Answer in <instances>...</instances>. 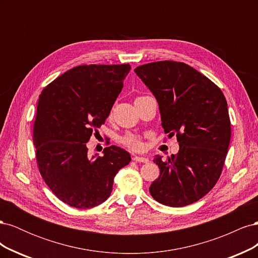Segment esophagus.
Segmentation results:
<instances>
[{
    "label": "esophagus",
    "mask_w": 258,
    "mask_h": 258,
    "mask_svg": "<svg viewBox=\"0 0 258 258\" xmlns=\"http://www.w3.org/2000/svg\"><path fill=\"white\" fill-rule=\"evenodd\" d=\"M134 160L136 162H143V163H148V162H150L148 158H146V157H140V156H135Z\"/></svg>",
    "instance_id": "esophagus-1"
}]
</instances>
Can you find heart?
<instances>
[{
	"mask_svg": "<svg viewBox=\"0 0 258 258\" xmlns=\"http://www.w3.org/2000/svg\"><path fill=\"white\" fill-rule=\"evenodd\" d=\"M141 98V97H140ZM138 99V98H137ZM121 141L123 143V145H126L128 148L132 151H141L143 148V143L141 141V138L137 135L134 134H128L124 136Z\"/></svg>",
	"mask_w": 258,
	"mask_h": 258,
	"instance_id": "heart-1",
	"label": "heart"
}]
</instances>
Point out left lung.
Masks as SVG:
<instances>
[{
	"instance_id": "8db88e82",
	"label": "left lung",
	"mask_w": 258,
	"mask_h": 258,
	"mask_svg": "<svg viewBox=\"0 0 258 258\" xmlns=\"http://www.w3.org/2000/svg\"><path fill=\"white\" fill-rule=\"evenodd\" d=\"M135 72L157 100L162 128L179 145L166 160L154 158L160 174L150 192L165 206L191 205L221 176L231 136L227 101L212 81L183 62H152Z\"/></svg>"
}]
</instances>
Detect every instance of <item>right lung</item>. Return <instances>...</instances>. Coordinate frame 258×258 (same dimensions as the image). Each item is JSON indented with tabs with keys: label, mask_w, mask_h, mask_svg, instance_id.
Returning <instances> with one entry per match:
<instances>
[{
	"label": "right lung",
	"mask_w": 258,
	"mask_h": 258,
	"mask_svg": "<svg viewBox=\"0 0 258 258\" xmlns=\"http://www.w3.org/2000/svg\"><path fill=\"white\" fill-rule=\"evenodd\" d=\"M130 69L129 63L75 67L40 95L33 126L38 170L50 190L73 208L104 202L116 173L131 160L115 145L103 156L87 154V142L110 115Z\"/></svg>",
	"instance_id": "1"
}]
</instances>
